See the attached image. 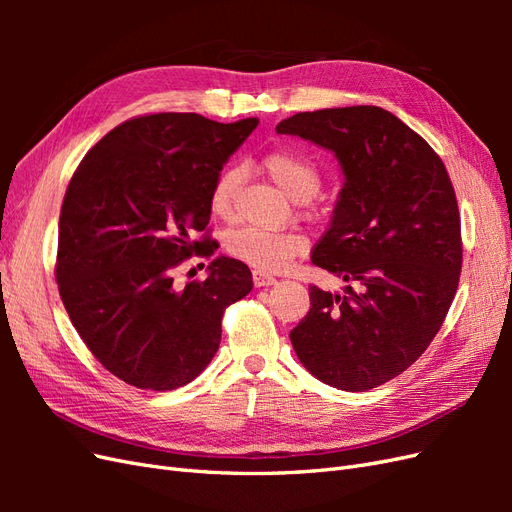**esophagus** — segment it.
I'll return each instance as SVG.
<instances>
[{"label":"esophagus","instance_id":"obj_1","mask_svg":"<svg viewBox=\"0 0 512 512\" xmlns=\"http://www.w3.org/2000/svg\"><path fill=\"white\" fill-rule=\"evenodd\" d=\"M252 280H254V286H256V288L275 284V277L269 275V273H262V271H254V273H252Z\"/></svg>","mask_w":512,"mask_h":512}]
</instances>
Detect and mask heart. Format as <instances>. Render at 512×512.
<instances>
[{
    "mask_svg": "<svg viewBox=\"0 0 512 512\" xmlns=\"http://www.w3.org/2000/svg\"><path fill=\"white\" fill-rule=\"evenodd\" d=\"M265 175L294 203H307L322 185L318 164L305 153L294 149H273L260 162ZM241 181L239 168H224L215 177L209 192V211L220 220H232L237 213V188ZM226 250L232 258L262 273L282 271L290 260L307 250V239L292 230H260L239 228L226 237Z\"/></svg>",
    "mask_w": 512,
    "mask_h": 512,
    "instance_id": "b5f03b06",
    "label": "heart"
}]
</instances>
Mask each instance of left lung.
I'll use <instances>...</instances> for the list:
<instances>
[{"mask_svg": "<svg viewBox=\"0 0 512 512\" xmlns=\"http://www.w3.org/2000/svg\"><path fill=\"white\" fill-rule=\"evenodd\" d=\"M275 130L335 151L346 175L312 252L346 294L309 286L292 348L324 384L376 389L427 350L455 299L463 243L451 177L425 138L380 106L297 113Z\"/></svg>", "mask_w": 512, "mask_h": 512, "instance_id": "8db88e82", "label": "left lung"}]
</instances>
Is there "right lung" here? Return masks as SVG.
<instances>
[{"label":"right lung","instance_id":"right-lung-1","mask_svg":"<svg viewBox=\"0 0 512 512\" xmlns=\"http://www.w3.org/2000/svg\"><path fill=\"white\" fill-rule=\"evenodd\" d=\"M258 119L218 123L196 113H147L87 151L59 213L55 280L83 344L136 389L192 382L220 348L226 307L252 290L235 258L207 280L175 284L185 260L211 258L209 192ZM194 234H200L198 240Z\"/></svg>","mask_w":512,"mask_h":512}]
</instances>
